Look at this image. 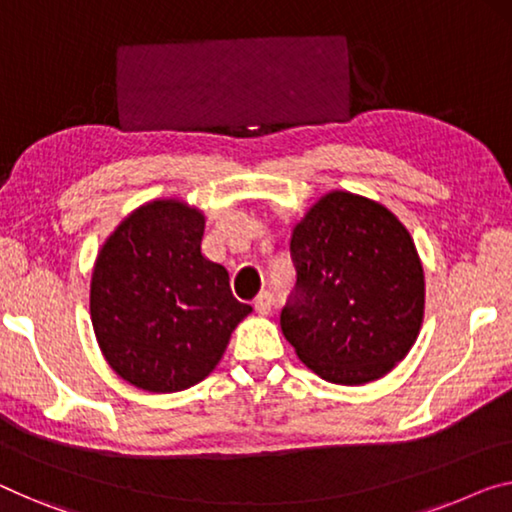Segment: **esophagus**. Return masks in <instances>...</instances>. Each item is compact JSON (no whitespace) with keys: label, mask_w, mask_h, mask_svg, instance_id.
Listing matches in <instances>:
<instances>
[{"label":"esophagus","mask_w":512,"mask_h":512,"mask_svg":"<svg viewBox=\"0 0 512 512\" xmlns=\"http://www.w3.org/2000/svg\"><path fill=\"white\" fill-rule=\"evenodd\" d=\"M271 305H273V294L271 292H262L255 299V310L259 312V315H269Z\"/></svg>","instance_id":"34e87169"}]
</instances>
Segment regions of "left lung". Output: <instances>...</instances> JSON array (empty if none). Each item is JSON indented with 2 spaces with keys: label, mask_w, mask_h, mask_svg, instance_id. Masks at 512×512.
Here are the masks:
<instances>
[{
  "label": "left lung",
  "mask_w": 512,
  "mask_h": 512,
  "mask_svg": "<svg viewBox=\"0 0 512 512\" xmlns=\"http://www.w3.org/2000/svg\"><path fill=\"white\" fill-rule=\"evenodd\" d=\"M296 285L280 326L301 361L333 384L384 377L418 338L423 266L391 211L361 195H324L294 227Z\"/></svg>",
  "instance_id": "8db88e82"
}]
</instances>
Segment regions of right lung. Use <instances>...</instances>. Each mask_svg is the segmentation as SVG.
I'll return each mask as SVG.
<instances>
[{"label":"right lung","mask_w":512,"mask_h":512,"mask_svg":"<svg viewBox=\"0 0 512 512\" xmlns=\"http://www.w3.org/2000/svg\"><path fill=\"white\" fill-rule=\"evenodd\" d=\"M204 216L177 200L135 209L105 241L91 276V324L121 379L174 393L216 368L250 305L225 266L202 255Z\"/></svg>","instance_id":"1"}]
</instances>
